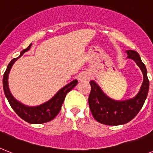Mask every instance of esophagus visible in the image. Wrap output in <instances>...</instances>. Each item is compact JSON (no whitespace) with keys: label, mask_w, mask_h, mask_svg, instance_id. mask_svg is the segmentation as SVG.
Segmentation results:
<instances>
[{"label":"esophagus","mask_w":153,"mask_h":153,"mask_svg":"<svg viewBox=\"0 0 153 153\" xmlns=\"http://www.w3.org/2000/svg\"><path fill=\"white\" fill-rule=\"evenodd\" d=\"M90 79V74L88 72H82L79 74V80L80 82H87Z\"/></svg>","instance_id":"34e87169"}]
</instances>
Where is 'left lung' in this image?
<instances>
[{
    "label": "left lung",
    "instance_id": "1",
    "mask_svg": "<svg viewBox=\"0 0 153 153\" xmlns=\"http://www.w3.org/2000/svg\"><path fill=\"white\" fill-rule=\"evenodd\" d=\"M127 58L137 64L143 74V82L137 95L124 100H114L103 91L94 80L89 82L91 92L89 97V106L92 115L97 122L109 126L127 123L137 115L147 98L149 81L145 65L136 51L126 50Z\"/></svg>",
    "mask_w": 153,
    "mask_h": 153
}]
</instances>
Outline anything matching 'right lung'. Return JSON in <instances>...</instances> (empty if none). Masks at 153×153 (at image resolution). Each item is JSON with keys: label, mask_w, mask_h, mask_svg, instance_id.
<instances>
[{"label": "right lung", "mask_w": 153, "mask_h": 153, "mask_svg": "<svg viewBox=\"0 0 153 153\" xmlns=\"http://www.w3.org/2000/svg\"><path fill=\"white\" fill-rule=\"evenodd\" d=\"M31 45L32 44H30L27 48L23 49L20 53V55L17 58H15L11 60L7 67L5 72L4 74L3 88L6 98L8 99L12 108L21 119H23V120L29 123L41 124L51 121L58 115V113L60 111L63 102L65 99L66 95L77 85L78 81L77 79H74L70 83H68V85H64V87L59 89L50 100H48V101L40 105L28 106L21 103L18 100H16L12 94L8 87V75H9L11 68H12L15 62L19 58H20L26 52L29 50Z\"/></svg>", "instance_id": "1"}]
</instances>
